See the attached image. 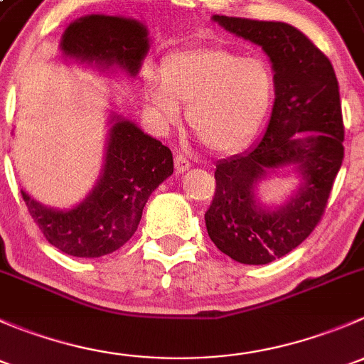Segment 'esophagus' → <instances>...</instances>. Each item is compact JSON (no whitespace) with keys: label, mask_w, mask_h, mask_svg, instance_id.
Segmentation results:
<instances>
[{"label":"esophagus","mask_w":364,"mask_h":364,"mask_svg":"<svg viewBox=\"0 0 364 364\" xmlns=\"http://www.w3.org/2000/svg\"><path fill=\"white\" fill-rule=\"evenodd\" d=\"M174 165H176V171L178 172H185V171H188L190 168V160L186 159L185 155H183V153H178V155L174 156Z\"/></svg>","instance_id":"esophagus-1"}]
</instances>
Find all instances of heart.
Returning <instances> with one entry per match:
<instances>
[{
	"label": "heart",
	"mask_w": 364,
	"mask_h": 364,
	"mask_svg": "<svg viewBox=\"0 0 364 364\" xmlns=\"http://www.w3.org/2000/svg\"><path fill=\"white\" fill-rule=\"evenodd\" d=\"M274 77L260 58H243L220 46H200L167 54L160 80L148 98L164 123L176 121L186 104L190 130L211 151H234L253 137L271 107Z\"/></svg>",
	"instance_id": "obj_1"
}]
</instances>
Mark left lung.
<instances>
[{
    "mask_svg": "<svg viewBox=\"0 0 364 364\" xmlns=\"http://www.w3.org/2000/svg\"><path fill=\"white\" fill-rule=\"evenodd\" d=\"M230 33L266 50L274 70L273 114L255 149L222 160L205 229L241 264H267L299 247L322 220L343 160V117L335 70L304 33L285 23L215 16ZM301 131L310 134L299 136ZM297 164L305 186L285 208L266 212L252 186L271 170Z\"/></svg>",
    "mask_w": 364,
    "mask_h": 364,
    "instance_id": "obj_1",
    "label": "left lung"
}]
</instances>
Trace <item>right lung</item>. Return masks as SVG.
<instances>
[{
  "label": "right lung",
  "instance_id": "add662e5",
  "mask_svg": "<svg viewBox=\"0 0 364 364\" xmlns=\"http://www.w3.org/2000/svg\"><path fill=\"white\" fill-rule=\"evenodd\" d=\"M61 49L70 58L119 65L135 75L148 53V33L137 21L90 16L70 24ZM174 171L167 146L130 121L111 128L104 174L91 196L70 211L43 208L21 190L26 208L43 237L73 257H102L123 247L137 230L153 190Z\"/></svg>",
  "mask_w": 364,
  "mask_h": 364
}]
</instances>
